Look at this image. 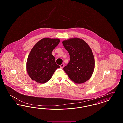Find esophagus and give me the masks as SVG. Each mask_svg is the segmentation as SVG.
I'll return each mask as SVG.
<instances>
[{"mask_svg":"<svg viewBox=\"0 0 123 123\" xmlns=\"http://www.w3.org/2000/svg\"><path fill=\"white\" fill-rule=\"evenodd\" d=\"M64 64H61L60 65V68H61V69H63V68H64Z\"/></svg>","mask_w":123,"mask_h":123,"instance_id":"obj_1","label":"esophagus"}]
</instances>
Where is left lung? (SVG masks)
I'll list each match as a JSON object with an SVG mask.
<instances>
[{
    "label": "left lung",
    "mask_w": 123,
    "mask_h": 123,
    "mask_svg": "<svg viewBox=\"0 0 123 123\" xmlns=\"http://www.w3.org/2000/svg\"><path fill=\"white\" fill-rule=\"evenodd\" d=\"M70 56L69 63L64 70L70 79L76 83L87 81L94 69V59L88 44L79 38H71L63 41Z\"/></svg>",
    "instance_id": "obj_1"
}]
</instances>
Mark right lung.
Wrapping results in <instances>:
<instances>
[{
	"label": "right lung",
	"mask_w": 123,
	"mask_h": 123,
	"mask_svg": "<svg viewBox=\"0 0 123 123\" xmlns=\"http://www.w3.org/2000/svg\"><path fill=\"white\" fill-rule=\"evenodd\" d=\"M59 42L58 39L43 38L33 47L27 62V70L33 80L40 83L48 82L60 67L52 54Z\"/></svg>",
	"instance_id": "obj_1"
}]
</instances>
